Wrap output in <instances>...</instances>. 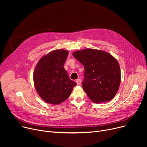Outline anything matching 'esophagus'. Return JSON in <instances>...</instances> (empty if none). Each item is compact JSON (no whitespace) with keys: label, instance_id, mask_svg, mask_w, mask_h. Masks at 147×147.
<instances>
[{"label":"esophagus","instance_id":"esophagus-1","mask_svg":"<svg viewBox=\"0 0 147 147\" xmlns=\"http://www.w3.org/2000/svg\"><path fill=\"white\" fill-rule=\"evenodd\" d=\"M81 82H82V80L80 79H77L76 80V82L77 83V84H78V85H79V84L81 83Z\"/></svg>","mask_w":147,"mask_h":147}]
</instances>
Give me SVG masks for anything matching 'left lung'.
<instances>
[{"label": "left lung", "instance_id": "8db88e82", "mask_svg": "<svg viewBox=\"0 0 147 147\" xmlns=\"http://www.w3.org/2000/svg\"><path fill=\"white\" fill-rule=\"evenodd\" d=\"M73 57L84 66L82 87L92 101L111 100L116 95L121 80L118 61L104 51L86 49L74 52Z\"/></svg>", "mask_w": 147, "mask_h": 147}]
</instances>
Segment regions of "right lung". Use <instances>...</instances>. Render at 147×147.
Wrapping results in <instances>:
<instances>
[{"instance_id":"right-lung-1","label":"right lung","mask_w":147,"mask_h":147,"mask_svg":"<svg viewBox=\"0 0 147 147\" xmlns=\"http://www.w3.org/2000/svg\"><path fill=\"white\" fill-rule=\"evenodd\" d=\"M68 55L67 51L55 50L43 57L36 66L34 86L38 95L47 103L57 105L65 101L77 84L64 68Z\"/></svg>"}]
</instances>
